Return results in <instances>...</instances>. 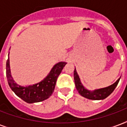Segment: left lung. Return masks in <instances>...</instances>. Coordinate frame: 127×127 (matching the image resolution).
<instances>
[{"label": "left lung", "mask_w": 127, "mask_h": 127, "mask_svg": "<svg viewBox=\"0 0 127 127\" xmlns=\"http://www.w3.org/2000/svg\"><path fill=\"white\" fill-rule=\"evenodd\" d=\"M120 78L114 84H113L109 86L103 88L95 89L94 90H89L86 88L82 84L79 76L76 72V68H74V83H75L76 88L78 93L82 96L89 99H92V100H101V99H105L107 97H108L114 91L115 88H116L120 80Z\"/></svg>", "instance_id": "8db88e82"}]
</instances>
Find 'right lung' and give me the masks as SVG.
Listing matches in <instances>:
<instances>
[{
  "mask_svg": "<svg viewBox=\"0 0 127 127\" xmlns=\"http://www.w3.org/2000/svg\"><path fill=\"white\" fill-rule=\"evenodd\" d=\"M8 58L6 61V76L8 83L11 90L15 93L17 96L28 103L41 102L48 99L53 93L56 82L63 68L66 65V62H59L52 68L49 73L43 80L33 85L23 86L15 82L10 72V59Z\"/></svg>",
  "mask_w": 127,
  "mask_h": 127,
  "instance_id": "right-lung-1",
  "label": "right lung"
}]
</instances>
